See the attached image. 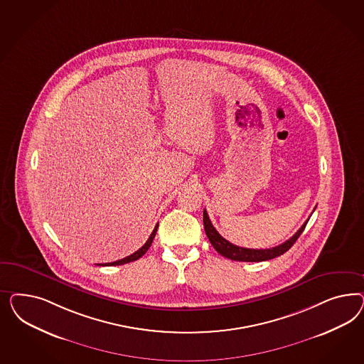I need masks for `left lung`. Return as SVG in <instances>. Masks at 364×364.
Returning <instances> with one entry per match:
<instances>
[{
	"label": "left lung",
	"instance_id": "8db88e82",
	"mask_svg": "<svg viewBox=\"0 0 364 364\" xmlns=\"http://www.w3.org/2000/svg\"><path fill=\"white\" fill-rule=\"evenodd\" d=\"M309 220L306 221L300 230H299L291 239H288L287 242H282L280 245H276L274 248H267V250H251V248H242L239 245H235L232 242L225 240L221 236L219 232L215 230V227L212 225L207 210L203 212V221H204V230L210 239V244L213 245V248L224 257L231 259L235 262H264L277 257L280 255L286 254L287 251L295 244L298 240L299 236L301 235V232L304 231L306 225Z\"/></svg>",
	"mask_w": 364,
	"mask_h": 364
}]
</instances>
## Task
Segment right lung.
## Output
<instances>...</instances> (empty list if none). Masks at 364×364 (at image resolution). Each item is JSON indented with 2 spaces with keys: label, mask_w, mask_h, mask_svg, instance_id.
Listing matches in <instances>:
<instances>
[{
  "label": "right lung",
  "mask_w": 364,
  "mask_h": 364,
  "mask_svg": "<svg viewBox=\"0 0 364 364\" xmlns=\"http://www.w3.org/2000/svg\"><path fill=\"white\" fill-rule=\"evenodd\" d=\"M157 228H159V224H156V227H154V232L151 233V236H149V239L146 240V242L144 244L143 247L140 248V250H137L134 254L129 255V256H127V257H124L122 260H116V262H112V263H105V264H97V265H122L127 264V263H131V262H134V260H137V259H140L141 256H143L148 250H149V247H151V244L154 242V236H156V232H157Z\"/></svg>",
  "instance_id": "right-lung-1"
}]
</instances>
